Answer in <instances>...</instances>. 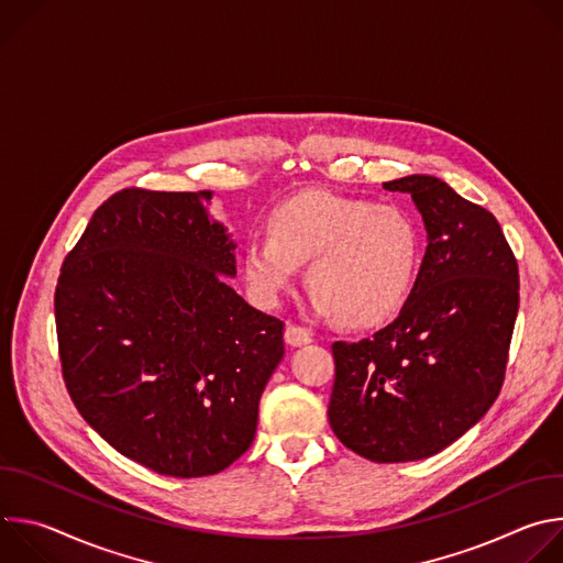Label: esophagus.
Returning a JSON list of instances; mask_svg holds the SVG:
<instances>
[{
    "mask_svg": "<svg viewBox=\"0 0 563 563\" xmlns=\"http://www.w3.org/2000/svg\"><path fill=\"white\" fill-rule=\"evenodd\" d=\"M285 341H287L289 345H294V347H300V345L311 343V334H309L305 328H300V325H296V323H289L287 330H285Z\"/></svg>",
    "mask_w": 563,
    "mask_h": 563,
    "instance_id": "esophagus-1",
    "label": "esophagus"
}]
</instances>
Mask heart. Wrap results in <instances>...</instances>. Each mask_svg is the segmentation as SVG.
<instances>
[{"label":"heart","mask_w":563,"mask_h":563,"mask_svg":"<svg viewBox=\"0 0 563 563\" xmlns=\"http://www.w3.org/2000/svg\"><path fill=\"white\" fill-rule=\"evenodd\" d=\"M415 218L400 207L330 191H305L280 202L269 231L245 245V276L265 305L280 300L300 265L307 267L313 307L365 328L404 305L419 263Z\"/></svg>","instance_id":"obj_1"}]
</instances>
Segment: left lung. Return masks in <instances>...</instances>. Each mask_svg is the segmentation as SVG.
Listing matches in <instances>:
<instances>
[{
    "instance_id": "left-lung-1",
    "label": "left lung",
    "mask_w": 563,
    "mask_h": 563,
    "mask_svg": "<svg viewBox=\"0 0 563 563\" xmlns=\"http://www.w3.org/2000/svg\"><path fill=\"white\" fill-rule=\"evenodd\" d=\"M410 194L428 250L389 325L332 345L330 426L374 463L428 459L497 400L519 309V267L497 218L434 176L383 185Z\"/></svg>"
}]
</instances>
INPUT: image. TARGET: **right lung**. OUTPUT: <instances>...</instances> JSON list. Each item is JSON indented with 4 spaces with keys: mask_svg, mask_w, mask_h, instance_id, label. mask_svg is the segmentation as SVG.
<instances>
[{
    "mask_svg": "<svg viewBox=\"0 0 563 563\" xmlns=\"http://www.w3.org/2000/svg\"><path fill=\"white\" fill-rule=\"evenodd\" d=\"M213 191L129 187L104 200L55 287L62 378L120 454L167 476H209L243 456L285 323L240 298Z\"/></svg>",
    "mask_w": 563,
    "mask_h": 563,
    "instance_id": "1",
    "label": "right lung"
}]
</instances>
